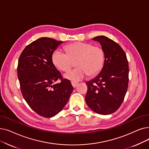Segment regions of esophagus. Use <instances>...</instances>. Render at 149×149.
Here are the masks:
<instances>
[{"label": "esophagus", "mask_w": 149, "mask_h": 149, "mask_svg": "<svg viewBox=\"0 0 149 149\" xmlns=\"http://www.w3.org/2000/svg\"><path fill=\"white\" fill-rule=\"evenodd\" d=\"M71 84H72V85L74 88H75L77 86V85H78V83L75 82V81H71Z\"/></svg>", "instance_id": "obj_1"}]
</instances>
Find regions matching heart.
<instances>
[{"mask_svg": "<svg viewBox=\"0 0 149 149\" xmlns=\"http://www.w3.org/2000/svg\"><path fill=\"white\" fill-rule=\"evenodd\" d=\"M67 52L56 49L52 54V61L55 67L62 71L68 70L77 61L76 68L64 74V78L72 81H80L89 74H98L105 63V52L103 49L89 42H77L68 45Z\"/></svg>", "mask_w": 149, "mask_h": 149, "instance_id": "obj_1", "label": "heart"}]
</instances>
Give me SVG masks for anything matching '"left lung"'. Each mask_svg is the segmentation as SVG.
<instances>
[{"instance_id":"1","label":"left lung","mask_w":149,"mask_h":149,"mask_svg":"<svg viewBox=\"0 0 149 149\" xmlns=\"http://www.w3.org/2000/svg\"><path fill=\"white\" fill-rule=\"evenodd\" d=\"M93 40L100 43L105 52V63L100 74L86 82L85 101L93 111L110 114L118 110L124 100L128 85V63L119 45L105 36Z\"/></svg>"}]
</instances>
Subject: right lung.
<instances>
[{"mask_svg": "<svg viewBox=\"0 0 149 149\" xmlns=\"http://www.w3.org/2000/svg\"><path fill=\"white\" fill-rule=\"evenodd\" d=\"M63 41L42 37L25 47L19 56L17 77L25 100L33 110L52 118L66 105L73 91L52 61L54 50ZM60 79V83H56Z\"/></svg>", "mask_w": 149, "mask_h": 149, "instance_id": "right-lung-1", "label": "right lung"}]
</instances>
